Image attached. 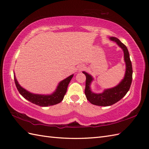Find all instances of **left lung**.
Segmentation results:
<instances>
[{
	"mask_svg": "<svg viewBox=\"0 0 149 149\" xmlns=\"http://www.w3.org/2000/svg\"><path fill=\"white\" fill-rule=\"evenodd\" d=\"M109 39L113 42H115L123 52V58H124V61L125 63V73L124 77L120 81V83L115 87L104 90L102 93H94L91 89V84L93 81V77L87 72H83L86 77V87H85L84 91L86 99L88 101H90V103L99 106H111L118 102L128 92L132 83V63L127 48L116 38L110 37Z\"/></svg>",
	"mask_w": 149,
	"mask_h": 149,
	"instance_id": "obj_1",
	"label": "left lung"
}]
</instances>
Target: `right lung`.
Segmentation results:
<instances>
[{
    "instance_id": "right-lung-1",
    "label": "right lung",
    "mask_w": 149,
    "mask_h": 149,
    "mask_svg": "<svg viewBox=\"0 0 149 149\" xmlns=\"http://www.w3.org/2000/svg\"><path fill=\"white\" fill-rule=\"evenodd\" d=\"M73 76H74V74L70 75L69 77L65 79L64 80L61 81L58 84L56 90L52 94L50 95L35 94L31 93L19 84L15 75H14V79L17 90L22 97L26 100H29V102L36 104V105L47 107L55 105V104L61 102L66 93L68 84L70 82Z\"/></svg>"
}]
</instances>
